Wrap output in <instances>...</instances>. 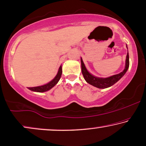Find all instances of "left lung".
Masks as SVG:
<instances>
[{"mask_svg": "<svg viewBox=\"0 0 146 146\" xmlns=\"http://www.w3.org/2000/svg\"><path fill=\"white\" fill-rule=\"evenodd\" d=\"M129 54L128 50H127L126 59H125V68L124 70H123L121 72L108 78H100L95 76L92 75L91 73H90L88 71V70L86 69V68L84 65V63L82 59L81 58L82 73L83 76L85 80L86 81V82L90 84H91L92 86H93L96 87L100 89H104L110 87L112 85L116 83L117 81L119 80L123 76V75L126 73L127 69H128L129 68Z\"/></svg>", "mask_w": 146, "mask_h": 146, "instance_id": "obj_1", "label": "left lung"}]
</instances>
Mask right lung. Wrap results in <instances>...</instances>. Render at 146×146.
I'll use <instances>...</instances> for the list:
<instances>
[{"label":"right lung","instance_id":"obj_1","mask_svg":"<svg viewBox=\"0 0 146 146\" xmlns=\"http://www.w3.org/2000/svg\"><path fill=\"white\" fill-rule=\"evenodd\" d=\"M62 73V65H61L59 68L56 76L50 82H49L48 83L44 85L39 86H36V87L28 88V89H29L31 91L36 92H44L48 91L51 88H52L54 86L56 85V84L58 82L60 79Z\"/></svg>","mask_w":146,"mask_h":146}]
</instances>
